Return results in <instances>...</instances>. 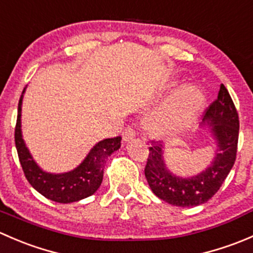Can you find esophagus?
Returning <instances> with one entry per match:
<instances>
[{
	"instance_id": "34e87169",
	"label": "esophagus",
	"mask_w": 253,
	"mask_h": 253,
	"mask_svg": "<svg viewBox=\"0 0 253 253\" xmlns=\"http://www.w3.org/2000/svg\"><path fill=\"white\" fill-rule=\"evenodd\" d=\"M134 136H136V129H134L133 126L126 127L122 132V138H124L125 142L131 141L132 138H134Z\"/></svg>"
}]
</instances>
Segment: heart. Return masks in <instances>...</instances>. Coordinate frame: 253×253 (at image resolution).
Masks as SVG:
<instances>
[{
    "label": "heart",
    "mask_w": 253,
    "mask_h": 253,
    "mask_svg": "<svg viewBox=\"0 0 253 253\" xmlns=\"http://www.w3.org/2000/svg\"><path fill=\"white\" fill-rule=\"evenodd\" d=\"M203 105L202 93L196 86H185L164 104L148 121V129L158 136H170L183 131L197 117Z\"/></svg>",
    "instance_id": "1"
}]
</instances>
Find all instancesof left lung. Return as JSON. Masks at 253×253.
Wrapping results in <instances>:
<instances>
[{
	"mask_svg": "<svg viewBox=\"0 0 253 253\" xmlns=\"http://www.w3.org/2000/svg\"><path fill=\"white\" fill-rule=\"evenodd\" d=\"M205 121L211 126L218 143L215 158L208 169L190 178L172 175L163 160V145L152 141L144 168L145 178L157 197L172 206L196 207L211 200L230 172L236 159L239 141V114L224 84L218 98L206 109Z\"/></svg>",
	"mask_w": 253,
	"mask_h": 253,
	"instance_id": "obj_1",
	"label": "left lung"
}]
</instances>
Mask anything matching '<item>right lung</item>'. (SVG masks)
I'll use <instances>...</instances> for the list:
<instances>
[{
    "label": "right lung",
    "mask_w": 253,
    "mask_h": 253,
    "mask_svg": "<svg viewBox=\"0 0 253 253\" xmlns=\"http://www.w3.org/2000/svg\"><path fill=\"white\" fill-rule=\"evenodd\" d=\"M24 91L25 88L18 103L14 142H16L18 158L27 180L44 197L57 203L77 202L79 200L91 196L100 187L104 175V165L108 157H110L115 150L121 147V136L106 138L94 145L83 163L72 171L57 175L42 171L33 160L22 138L20 111H22V99Z\"/></svg>",
    "instance_id": "obj_1"
}]
</instances>
